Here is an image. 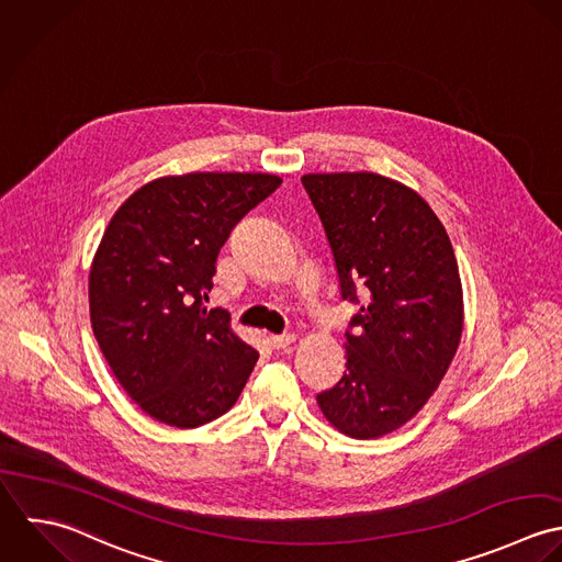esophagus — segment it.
<instances>
[{
	"label": "esophagus",
	"mask_w": 562,
	"mask_h": 562,
	"mask_svg": "<svg viewBox=\"0 0 562 562\" xmlns=\"http://www.w3.org/2000/svg\"><path fill=\"white\" fill-rule=\"evenodd\" d=\"M295 340V335H273L269 337V342L273 349H286Z\"/></svg>",
	"instance_id": "1"
}]
</instances>
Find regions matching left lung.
Returning <instances> with one entry per match:
<instances>
[{"instance_id": "1", "label": "left lung", "mask_w": 562, "mask_h": 562, "mask_svg": "<svg viewBox=\"0 0 562 562\" xmlns=\"http://www.w3.org/2000/svg\"><path fill=\"white\" fill-rule=\"evenodd\" d=\"M340 297L364 300L345 333L347 371L317 395L351 439L413 419L441 384L462 335V286L448 232L413 189L378 173H308Z\"/></svg>"}]
</instances>
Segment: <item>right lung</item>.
Here are the masks:
<instances>
[{"mask_svg": "<svg viewBox=\"0 0 562 562\" xmlns=\"http://www.w3.org/2000/svg\"><path fill=\"white\" fill-rule=\"evenodd\" d=\"M282 180L158 178L114 213L89 276L91 326L123 391L156 422L198 428L238 400L258 351L206 308L232 232Z\"/></svg>", "mask_w": 562, "mask_h": 562, "instance_id": "add662e5", "label": "right lung"}]
</instances>
